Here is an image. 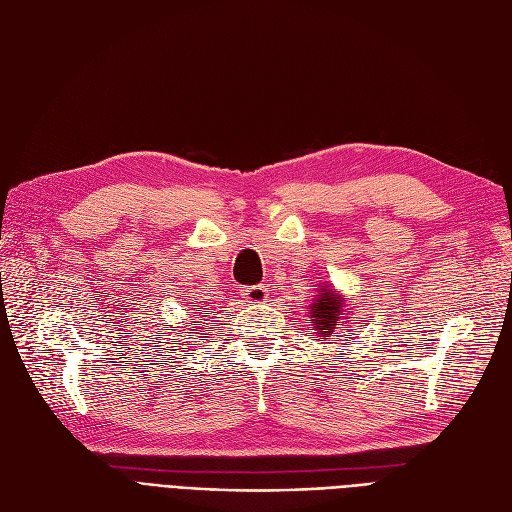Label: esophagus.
<instances>
[{"mask_svg":"<svg viewBox=\"0 0 512 512\" xmlns=\"http://www.w3.org/2000/svg\"><path fill=\"white\" fill-rule=\"evenodd\" d=\"M241 297L247 303H262V301H267V288L265 286H247L241 290Z\"/></svg>","mask_w":512,"mask_h":512,"instance_id":"1","label":"esophagus"}]
</instances>
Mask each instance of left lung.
<instances>
[{
  "instance_id": "left-lung-1",
  "label": "left lung",
  "mask_w": 512,
  "mask_h": 512,
  "mask_svg": "<svg viewBox=\"0 0 512 512\" xmlns=\"http://www.w3.org/2000/svg\"><path fill=\"white\" fill-rule=\"evenodd\" d=\"M305 312L309 318H312V331H316L320 342L331 339L333 335L346 337L352 331H356L352 329L354 327V322L350 320L352 312H348L344 297L329 284L320 286L318 294H314V299L307 305ZM346 342H350V337Z\"/></svg>"
}]
</instances>
